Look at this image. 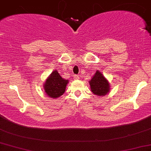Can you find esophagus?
I'll use <instances>...</instances> for the list:
<instances>
[{"label": "esophagus", "mask_w": 151, "mask_h": 151, "mask_svg": "<svg viewBox=\"0 0 151 151\" xmlns=\"http://www.w3.org/2000/svg\"><path fill=\"white\" fill-rule=\"evenodd\" d=\"M74 80H79V77L78 75H74Z\"/></svg>", "instance_id": "1"}]
</instances>
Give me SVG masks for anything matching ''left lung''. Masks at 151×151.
<instances>
[{
	"mask_svg": "<svg viewBox=\"0 0 151 151\" xmlns=\"http://www.w3.org/2000/svg\"><path fill=\"white\" fill-rule=\"evenodd\" d=\"M89 83L91 91L98 97L105 96L110 92V83L100 71L97 70L92 78L89 81Z\"/></svg>",
	"mask_w": 151,
	"mask_h": 151,
	"instance_id": "8db88e82",
	"label": "left lung"
}]
</instances>
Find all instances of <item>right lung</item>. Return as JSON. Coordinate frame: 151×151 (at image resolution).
<instances>
[{"instance_id": "right-lung-1", "label": "right lung", "mask_w": 151, "mask_h": 151, "mask_svg": "<svg viewBox=\"0 0 151 151\" xmlns=\"http://www.w3.org/2000/svg\"><path fill=\"white\" fill-rule=\"evenodd\" d=\"M69 80L62 78L58 71L54 70L46 79L44 89L46 95L51 98H58L65 92Z\"/></svg>"}]
</instances>
